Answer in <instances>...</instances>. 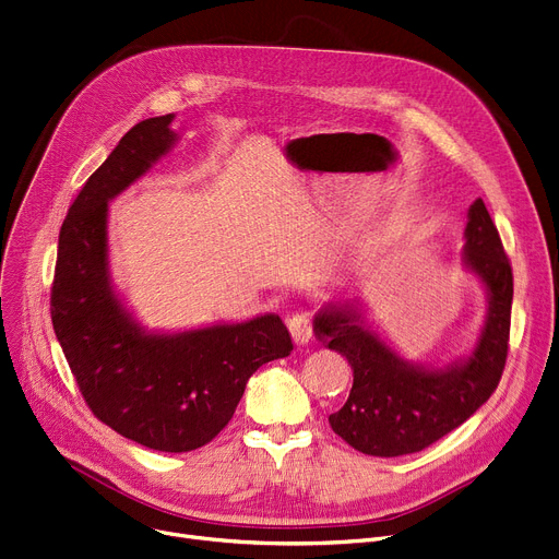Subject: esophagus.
I'll return each mask as SVG.
<instances>
[{"mask_svg":"<svg viewBox=\"0 0 559 559\" xmlns=\"http://www.w3.org/2000/svg\"><path fill=\"white\" fill-rule=\"evenodd\" d=\"M288 331L293 335V342L297 347H305L311 342V335H313V322H311V316L309 313H295L290 320H288Z\"/></svg>","mask_w":559,"mask_h":559,"instance_id":"34e87169","label":"esophagus"}]
</instances>
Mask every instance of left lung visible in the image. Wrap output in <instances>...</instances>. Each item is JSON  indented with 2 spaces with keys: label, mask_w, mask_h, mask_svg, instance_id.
I'll return each instance as SVG.
<instances>
[{
  "label": "left lung",
  "mask_w": 559,
  "mask_h": 559,
  "mask_svg": "<svg viewBox=\"0 0 559 559\" xmlns=\"http://www.w3.org/2000/svg\"><path fill=\"white\" fill-rule=\"evenodd\" d=\"M463 237L461 262L488 293L486 320L467 356L445 367L401 358L371 326L360 299L329 305L313 320L318 340L354 369L349 399L329 423L362 454L420 452L465 423L497 390L508 356L512 271L481 199L467 210Z\"/></svg>",
  "instance_id": "8db88e82"
}]
</instances>
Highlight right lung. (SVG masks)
<instances>
[{
	"label": "right lung",
	"instance_id": "obj_1",
	"mask_svg": "<svg viewBox=\"0 0 559 559\" xmlns=\"http://www.w3.org/2000/svg\"><path fill=\"white\" fill-rule=\"evenodd\" d=\"M175 114L127 132L82 186L58 239L51 288L56 337L90 409L124 439L158 452H190L233 418L248 378L293 352L275 313L246 322L147 331L109 275V201L177 145Z\"/></svg>",
	"mask_w": 559,
	"mask_h": 559
}]
</instances>
